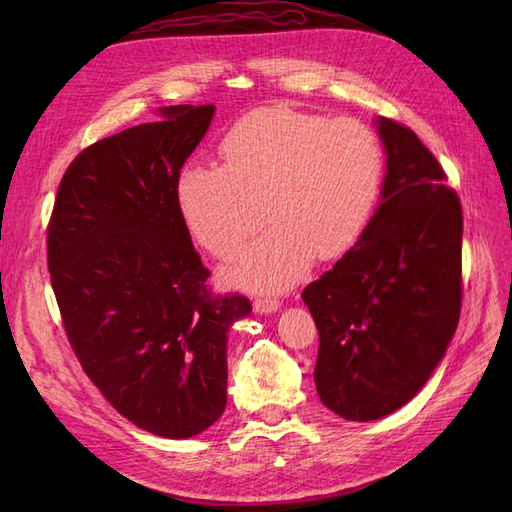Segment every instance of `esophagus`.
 <instances>
[{"instance_id": "1", "label": "esophagus", "mask_w": 512, "mask_h": 512, "mask_svg": "<svg viewBox=\"0 0 512 512\" xmlns=\"http://www.w3.org/2000/svg\"><path fill=\"white\" fill-rule=\"evenodd\" d=\"M277 307H280V301H277L275 297H262V299L254 301V309L260 314H271Z\"/></svg>"}]
</instances>
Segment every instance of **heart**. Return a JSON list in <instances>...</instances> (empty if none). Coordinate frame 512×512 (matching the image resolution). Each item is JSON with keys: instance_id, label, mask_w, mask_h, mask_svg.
<instances>
[{"instance_id": "b5f03b06", "label": "heart", "mask_w": 512, "mask_h": 512, "mask_svg": "<svg viewBox=\"0 0 512 512\" xmlns=\"http://www.w3.org/2000/svg\"><path fill=\"white\" fill-rule=\"evenodd\" d=\"M224 164L192 162L177 179V200L194 239L218 258L245 247L232 280L284 288L314 256L335 258L363 235L384 173L380 136L359 119H329L269 106L247 113L222 141Z\"/></svg>"}]
</instances>
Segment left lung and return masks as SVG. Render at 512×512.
Returning <instances> with one entry per match:
<instances>
[{"mask_svg":"<svg viewBox=\"0 0 512 512\" xmlns=\"http://www.w3.org/2000/svg\"><path fill=\"white\" fill-rule=\"evenodd\" d=\"M382 203L354 247L301 292L320 335L322 404L376 421L423 389L461 314L459 196L408 126L380 117Z\"/></svg>","mask_w":512,"mask_h":512,"instance_id":"8db88e82","label":"left lung"}]
</instances>
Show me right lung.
<instances>
[{
	"label": "right lung",
	"instance_id": "1",
	"mask_svg": "<svg viewBox=\"0 0 512 512\" xmlns=\"http://www.w3.org/2000/svg\"><path fill=\"white\" fill-rule=\"evenodd\" d=\"M215 106H166L89 145L61 177L46 260L68 342L121 416L192 438L226 408V335L252 312L215 294L177 200L181 166Z\"/></svg>",
	"mask_w": 512,
	"mask_h": 512
}]
</instances>
